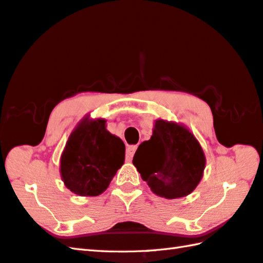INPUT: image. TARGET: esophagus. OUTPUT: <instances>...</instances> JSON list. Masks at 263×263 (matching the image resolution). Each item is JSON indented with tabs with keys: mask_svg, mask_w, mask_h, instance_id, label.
Returning <instances> with one entry per match:
<instances>
[{
	"mask_svg": "<svg viewBox=\"0 0 263 263\" xmlns=\"http://www.w3.org/2000/svg\"><path fill=\"white\" fill-rule=\"evenodd\" d=\"M137 148H138V146H128L126 148V159L127 161H131L133 155H135V153L137 151Z\"/></svg>",
	"mask_w": 263,
	"mask_h": 263,
	"instance_id": "obj_1",
	"label": "esophagus"
}]
</instances>
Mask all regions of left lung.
Returning a JSON list of instances; mask_svg holds the SVG:
<instances>
[{
    "label": "left lung",
    "mask_w": 263,
    "mask_h": 263,
    "mask_svg": "<svg viewBox=\"0 0 263 263\" xmlns=\"http://www.w3.org/2000/svg\"><path fill=\"white\" fill-rule=\"evenodd\" d=\"M206 158L188 128L156 120L153 136L138 147L133 165L154 194L167 199L188 196L203 178Z\"/></svg>",
    "instance_id": "8db88e82"
}]
</instances>
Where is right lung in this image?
Returning <instances> with one entry per match:
<instances>
[{"label":"right lung","mask_w":263,"mask_h":263,"mask_svg":"<svg viewBox=\"0 0 263 263\" xmlns=\"http://www.w3.org/2000/svg\"><path fill=\"white\" fill-rule=\"evenodd\" d=\"M125 145L106 128V120L85 116L70 133L60 157L65 186L79 196H98L124 164Z\"/></svg>","instance_id":"add662e5"}]
</instances>
